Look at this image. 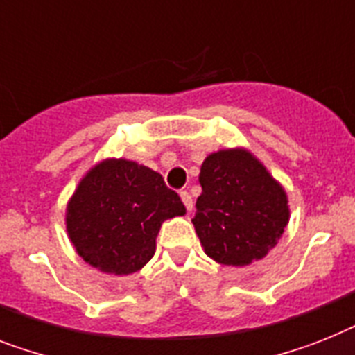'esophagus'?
Returning <instances> with one entry per match:
<instances>
[{
	"mask_svg": "<svg viewBox=\"0 0 355 355\" xmlns=\"http://www.w3.org/2000/svg\"><path fill=\"white\" fill-rule=\"evenodd\" d=\"M180 196H181V201H183L184 207H187V210L190 212V210H192V207H194V203H192V196H190L187 190H181Z\"/></svg>",
	"mask_w": 355,
	"mask_h": 355,
	"instance_id": "obj_1",
	"label": "esophagus"
}]
</instances>
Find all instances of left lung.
Here are the masks:
<instances>
[{"mask_svg":"<svg viewBox=\"0 0 355 355\" xmlns=\"http://www.w3.org/2000/svg\"><path fill=\"white\" fill-rule=\"evenodd\" d=\"M201 196L192 223L207 256L245 266L276 247L288 223L285 190L250 152L210 154L199 172Z\"/></svg>","mask_w":355,"mask_h":355,"instance_id":"obj_1","label":"left lung"}]
</instances>
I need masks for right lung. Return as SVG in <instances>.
<instances>
[{
  "mask_svg": "<svg viewBox=\"0 0 355 355\" xmlns=\"http://www.w3.org/2000/svg\"><path fill=\"white\" fill-rule=\"evenodd\" d=\"M183 214V201L161 174L134 161L107 159L79 183L67 230L85 261L121 276L150 261L161 223Z\"/></svg>",
  "mask_w": 355,
  "mask_h": 355,
  "instance_id": "1",
  "label": "right lung"
}]
</instances>
